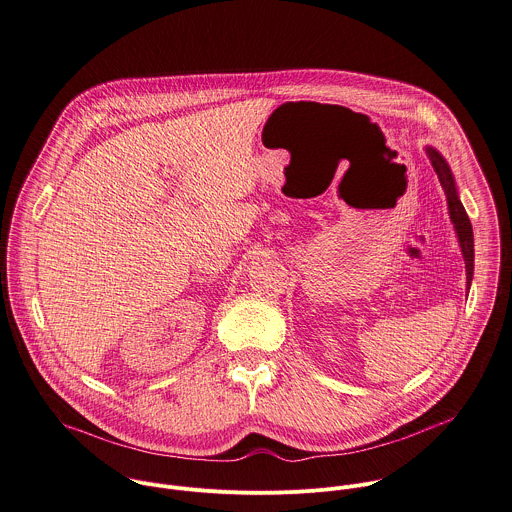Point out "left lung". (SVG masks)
I'll list each match as a JSON object with an SVG mask.
<instances>
[{
    "label": "left lung",
    "instance_id": "8db88e82",
    "mask_svg": "<svg viewBox=\"0 0 512 512\" xmlns=\"http://www.w3.org/2000/svg\"><path fill=\"white\" fill-rule=\"evenodd\" d=\"M426 154L432 162V168L436 170L438 174V180H440V186L446 194V202H448V212H450V220L454 224V230H456V236H458V244H460V250H462V258H464V266H466V286L470 288V282H472V270H474V240H472V226H470V220L464 212V206L460 204L458 200V194H456V186H454V178H452V172L446 164V160L434 150V148H426Z\"/></svg>",
    "mask_w": 512,
    "mask_h": 512
}]
</instances>
